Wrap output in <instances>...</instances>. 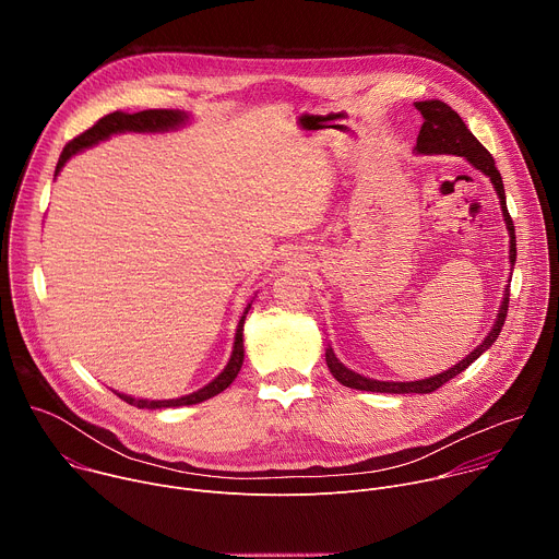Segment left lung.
Wrapping results in <instances>:
<instances>
[{
  "instance_id": "1",
  "label": "left lung",
  "mask_w": 559,
  "mask_h": 559,
  "mask_svg": "<svg viewBox=\"0 0 559 559\" xmlns=\"http://www.w3.org/2000/svg\"><path fill=\"white\" fill-rule=\"evenodd\" d=\"M416 108L420 110V115L425 117V123L420 128V134H418V141H416V150L418 152H425V154H457V156H466L468 162L477 168L483 170L491 183L496 186V192L500 197V203H502V212H504V221H507V227H509V234H511V263H515V225H513V218L507 210V197H504V183H502V177L496 168V162L491 152L477 141L473 136V132L466 128V123L460 119V115L455 110H451V106H447L444 102H418ZM507 311H509V289L504 294V300H502V307H500V313H498V321L491 330V334L485 338V343L473 349L464 360H460L455 367H451L449 371L440 373V376H433V378H427V380H416V382H380V380H371V378H365L360 373H354L352 369H347L332 352V347H328L325 352V360H328V367L332 371V376L345 384V386H352V389H360V391H376V393H431L436 389H440L444 382H449L451 378H455L460 371H464L475 358H480L483 352H487L496 338L500 336L502 332V325H504V318H507Z\"/></svg>"
}]
</instances>
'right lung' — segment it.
<instances>
[{"instance_id": "obj_1", "label": "right lung", "mask_w": 559, "mask_h": 559, "mask_svg": "<svg viewBox=\"0 0 559 559\" xmlns=\"http://www.w3.org/2000/svg\"><path fill=\"white\" fill-rule=\"evenodd\" d=\"M186 119L183 112L179 110H143V112H134V115H126V112H110L106 117H102L93 128H88L86 132H82L79 136H74L72 141L66 143L61 156H59V164H57V170L55 175L61 170V166L68 162V158L79 152L82 147H88L115 132H123V130H134V132H154V130H168V128H175L179 126L181 121ZM246 313L248 309L243 311L241 316V323H238V330H236V338H234V352H231V358L227 362V367L210 382L205 384L203 389L190 393V395H183V397H177V401H136V397H130V395H123V393H117L121 401H126L128 405L132 407H139V409H164V407H186V405H197V403H203L207 401V397L221 393L223 389H227L231 384V380L236 378V373L241 371V365H243V323H246Z\"/></svg>"}]
</instances>
